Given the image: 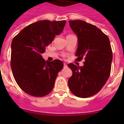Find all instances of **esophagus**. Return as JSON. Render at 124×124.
Listing matches in <instances>:
<instances>
[{
    "label": "esophagus",
    "instance_id": "obj_1",
    "mask_svg": "<svg viewBox=\"0 0 124 124\" xmlns=\"http://www.w3.org/2000/svg\"><path fill=\"white\" fill-rule=\"evenodd\" d=\"M63 67H64V68H67V65L66 64V63H64V64H63Z\"/></svg>",
    "mask_w": 124,
    "mask_h": 124
}]
</instances>
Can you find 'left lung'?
I'll list each match as a JSON object with an SVG mask.
<instances>
[{
    "mask_svg": "<svg viewBox=\"0 0 124 124\" xmlns=\"http://www.w3.org/2000/svg\"><path fill=\"white\" fill-rule=\"evenodd\" d=\"M76 33L78 46L77 60L85 59L83 67L69 63L72 75L68 81L70 91L80 98L98 93L110 74L113 55L108 37L94 25L82 20L69 21Z\"/></svg>",
    "mask_w": 124,
    "mask_h": 124,
    "instance_id": "8db88e82",
    "label": "left lung"
}]
</instances>
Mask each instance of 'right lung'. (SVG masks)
<instances>
[{
    "label": "right lung",
    "mask_w": 124,
    "mask_h": 124,
    "mask_svg": "<svg viewBox=\"0 0 124 124\" xmlns=\"http://www.w3.org/2000/svg\"><path fill=\"white\" fill-rule=\"evenodd\" d=\"M65 24V20L38 21L24 27L12 39V74L19 87L27 94L44 97L53 89L63 63L58 59L46 61L42 54L56 35L62 32Z\"/></svg>",
    "instance_id": "obj_1"
}]
</instances>
